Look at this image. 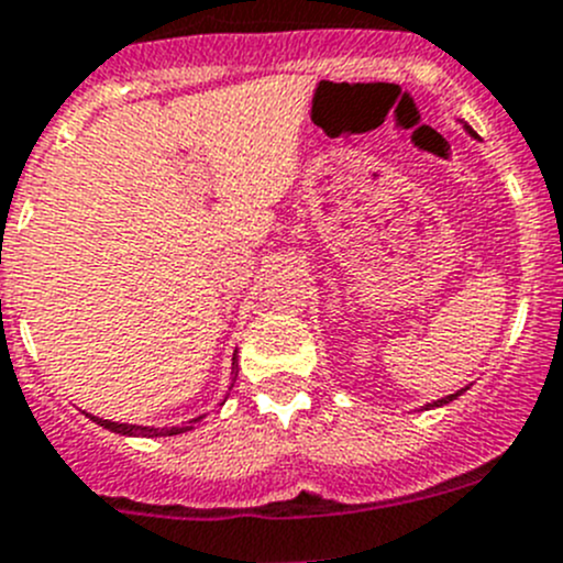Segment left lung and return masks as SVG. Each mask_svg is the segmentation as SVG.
<instances>
[{"label": "left lung", "instance_id": "1", "mask_svg": "<svg viewBox=\"0 0 563 563\" xmlns=\"http://www.w3.org/2000/svg\"><path fill=\"white\" fill-rule=\"evenodd\" d=\"M465 129H467V134H471V136H478V134H476V131H473V129H471V125H465ZM465 390H467V387H462V390L451 393V396H445V398H438V401L427 404V407H423V409H434V407H443V404H451V401H454V398H460V396H462V393H465Z\"/></svg>", "mask_w": 563, "mask_h": 563}]
</instances>
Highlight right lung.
<instances>
[{
  "instance_id": "obj_1",
  "label": "right lung",
  "mask_w": 563,
  "mask_h": 563,
  "mask_svg": "<svg viewBox=\"0 0 563 563\" xmlns=\"http://www.w3.org/2000/svg\"><path fill=\"white\" fill-rule=\"evenodd\" d=\"M236 376H239V363H236V354H233L231 387H233V382H236ZM231 387H228V393H231ZM228 393H225V398H228ZM222 404H225V401H220V407H222ZM203 418H206V415H198V418L189 420L187 427H162V429H156V427H136V423H114V420H103V418H96V415H90V420H96L98 427L109 429V432H114V434H125V438H173V434H181V432H189V429H195Z\"/></svg>"
}]
</instances>
